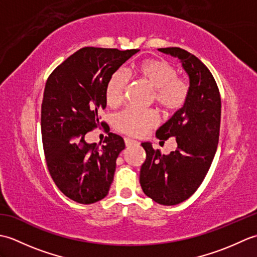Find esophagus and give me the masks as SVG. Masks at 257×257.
Listing matches in <instances>:
<instances>
[{
    "label": "esophagus",
    "instance_id": "esophagus-1",
    "mask_svg": "<svg viewBox=\"0 0 257 257\" xmlns=\"http://www.w3.org/2000/svg\"><path fill=\"white\" fill-rule=\"evenodd\" d=\"M124 144H125V146H127V147H130V146H133V145H139L138 141H136L134 139H130V138H124Z\"/></svg>",
    "mask_w": 257,
    "mask_h": 257
}]
</instances>
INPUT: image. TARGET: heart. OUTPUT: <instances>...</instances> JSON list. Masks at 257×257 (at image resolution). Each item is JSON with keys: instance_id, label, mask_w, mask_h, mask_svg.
<instances>
[{"instance_id": "obj_1", "label": "heart", "mask_w": 257, "mask_h": 257, "mask_svg": "<svg viewBox=\"0 0 257 257\" xmlns=\"http://www.w3.org/2000/svg\"><path fill=\"white\" fill-rule=\"evenodd\" d=\"M135 74L154 88L155 101L166 110L182 107L188 96V85L177 77V70L170 63L161 59H146L135 67ZM125 78L122 72H116L107 85L106 98L109 105L121 100ZM158 123V114L151 109L128 107L114 118L117 129L129 136H144Z\"/></svg>"}]
</instances>
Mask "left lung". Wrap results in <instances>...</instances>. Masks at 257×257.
Returning <instances> with one entry per match:
<instances>
[{
  "label": "left lung",
  "instance_id": "8db88e82",
  "mask_svg": "<svg viewBox=\"0 0 257 257\" xmlns=\"http://www.w3.org/2000/svg\"><path fill=\"white\" fill-rule=\"evenodd\" d=\"M159 51L181 61L190 85L182 108L156 133L162 143L176 138L177 150L166 156L149 143L141 144L147 158L140 184L157 203L176 205L198 190L211 167L219 144L221 96L214 77L198 57L180 47Z\"/></svg>",
  "mask_w": 257,
  "mask_h": 257
}]
</instances>
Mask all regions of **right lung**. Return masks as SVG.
I'll list each match as a JSON object with an SVG mask.
<instances>
[{
    "label": "right lung",
    "mask_w": 257,
    "mask_h": 257,
    "mask_svg": "<svg viewBox=\"0 0 257 257\" xmlns=\"http://www.w3.org/2000/svg\"><path fill=\"white\" fill-rule=\"evenodd\" d=\"M138 52L83 47L47 78L41 112L46 165L57 188L77 203L100 201L112 183L123 139L109 133L99 148L85 136L103 123L99 111L106 108L111 76Z\"/></svg>",
    "instance_id": "add662e5"
}]
</instances>
